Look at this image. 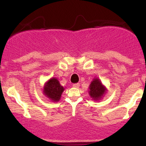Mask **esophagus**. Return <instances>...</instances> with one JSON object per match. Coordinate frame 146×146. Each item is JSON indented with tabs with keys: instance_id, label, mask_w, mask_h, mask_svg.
Returning <instances> with one entry per match:
<instances>
[{
	"instance_id": "34e87169",
	"label": "esophagus",
	"mask_w": 146,
	"mask_h": 146,
	"mask_svg": "<svg viewBox=\"0 0 146 146\" xmlns=\"http://www.w3.org/2000/svg\"><path fill=\"white\" fill-rule=\"evenodd\" d=\"M73 86L74 87V88H79V86H80V84H78V83L74 84L73 85Z\"/></svg>"
}]
</instances>
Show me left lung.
Wrapping results in <instances>:
<instances>
[{"instance_id": "1", "label": "left lung", "mask_w": 146, "mask_h": 146, "mask_svg": "<svg viewBox=\"0 0 146 146\" xmlns=\"http://www.w3.org/2000/svg\"><path fill=\"white\" fill-rule=\"evenodd\" d=\"M107 92V88L103 84L101 80L98 78H95L90 83L89 86L88 94L92 100L95 101H99L103 98Z\"/></svg>"}]
</instances>
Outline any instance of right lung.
<instances>
[{"instance_id": "1", "label": "right lung", "mask_w": 146, "mask_h": 146, "mask_svg": "<svg viewBox=\"0 0 146 146\" xmlns=\"http://www.w3.org/2000/svg\"><path fill=\"white\" fill-rule=\"evenodd\" d=\"M64 88L60 84L56 78H51L45 82L43 87V94L51 102L60 101Z\"/></svg>"}]
</instances>
